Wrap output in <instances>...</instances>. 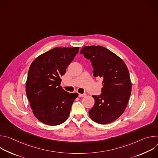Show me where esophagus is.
<instances>
[{"label": "esophagus", "instance_id": "obj_1", "mask_svg": "<svg viewBox=\"0 0 158 158\" xmlns=\"http://www.w3.org/2000/svg\"><path fill=\"white\" fill-rule=\"evenodd\" d=\"M85 94H79V97H84Z\"/></svg>", "mask_w": 158, "mask_h": 158}]
</instances>
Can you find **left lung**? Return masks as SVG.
Segmentation results:
<instances>
[{"label": "left lung", "mask_w": 158, "mask_h": 158, "mask_svg": "<svg viewBox=\"0 0 158 158\" xmlns=\"http://www.w3.org/2000/svg\"><path fill=\"white\" fill-rule=\"evenodd\" d=\"M80 52L91 60L94 76L103 79L102 93L93 96L95 103L89 116L101 124L113 122L124 112L131 93L127 67L119 57L101 46H86Z\"/></svg>", "instance_id": "8db88e82"}]
</instances>
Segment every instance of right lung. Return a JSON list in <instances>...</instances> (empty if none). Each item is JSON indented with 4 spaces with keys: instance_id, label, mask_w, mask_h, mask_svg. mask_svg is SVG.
<instances>
[{
    "instance_id": "obj_1",
    "label": "right lung",
    "mask_w": 158,
    "mask_h": 158,
    "mask_svg": "<svg viewBox=\"0 0 158 158\" xmlns=\"http://www.w3.org/2000/svg\"><path fill=\"white\" fill-rule=\"evenodd\" d=\"M79 48H56L38 56L31 64L26 94L33 114L40 122L59 125L68 118L77 93L60 86V77L74 60Z\"/></svg>"
}]
</instances>
